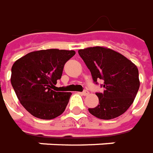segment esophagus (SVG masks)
Listing matches in <instances>:
<instances>
[{"label":"esophagus","mask_w":153,"mask_h":153,"mask_svg":"<svg viewBox=\"0 0 153 153\" xmlns=\"http://www.w3.org/2000/svg\"><path fill=\"white\" fill-rule=\"evenodd\" d=\"M81 94H82V96H88V95H89V91H86V90H85V91H82V93H81Z\"/></svg>","instance_id":"obj_1"}]
</instances>
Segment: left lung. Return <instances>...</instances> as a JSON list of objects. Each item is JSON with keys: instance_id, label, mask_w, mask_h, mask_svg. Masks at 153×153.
<instances>
[{"instance_id": "8db88e82", "label": "left lung", "mask_w": 153, "mask_h": 153, "mask_svg": "<svg viewBox=\"0 0 153 153\" xmlns=\"http://www.w3.org/2000/svg\"><path fill=\"white\" fill-rule=\"evenodd\" d=\"M78 53L93 81L104 80L105 91L96 93L99 105L88 109L89 112L100 120H112L126 112L140 85L137 66L120 53L102 46L80 49Z\"/></svg>"}]
</instances>
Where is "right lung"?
I'll return each instance as SVG.
<instances>
[{
    "mask_svg": "<svg viewBox=\"0 0 153 153\" xmlns=\"http://www.w3.org/2000/svg\"><path fill=\"white\" fill-rule=\"evenodd\" d=\"M75 53L56 48L34 51L14 62L11 85L20 104L33 116L52 120L64 112L71 93L53 89L61 78L65 63Z\"/></svg>",
    "mask_w": 153,
    "mask_h": 153,
    "instance_id": "1",
    "label": "right lung"
}]
</instances>
